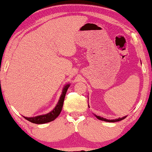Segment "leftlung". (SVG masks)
Segmentation results:
<instances>
[{
    "label": "left lung",
    "instance_id": "8db88e82",
    "mask_svg": "<svg viewBox=\"0 0 152 152\" xmlns=\"http://www.w3.org/2000/svg\"><path fill=\"white\" fill-rule=\"evenodd\" d=\"M96 117H97L99 120H103V121H105V122H118V121H121V120H123V119H125L126 117H122V118H118V119H116V120H107V119H104L103 118V117H99V116H96Z\"/></svg>",
    "mask_w": 152,
    "mask_h": 152
}]
</instances>
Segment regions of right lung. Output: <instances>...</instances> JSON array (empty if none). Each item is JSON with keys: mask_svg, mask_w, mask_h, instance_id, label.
<instances>
[{"mask_svg": "<svg viewBox=\"0 0 152 152\" xmlns=\"http://www.w3.org/2000/svg\"><path fill=\"white\" fill-rule=\"evenodd\" d=\"M69 87V85H66L64 88L62 94H61V97H60L59 100H58V104L56 106L54 109H53L52 112H50V113L47 114V115H40V116H37V117H25L24 118L27 120L30 121L32 123L35 124H44L47 123V122H49L54 120L59 115V114L61 113V109H62L63 104H64V100L65 95H66V93L67 91L68 88Z\"/></svg>", "mask_w": 152, "mask_h": 152, "instance_id": "add662e5", "label": "right lung"}]
</instances>
